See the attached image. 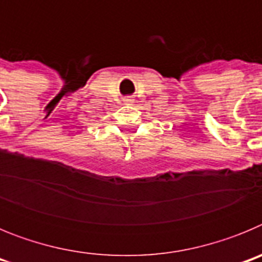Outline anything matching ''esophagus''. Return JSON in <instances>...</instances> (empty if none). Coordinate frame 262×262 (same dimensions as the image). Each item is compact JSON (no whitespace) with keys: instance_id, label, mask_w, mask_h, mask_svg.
Returning a JSON list of instances; mask_svg holds the SVG:
<instances>
[{"instance_id":"esophagus-1","label":"esophagus","mask_w":262,"mask_h":262,"mask_svg":"<svg viewBox=\"0 0 262 262\" xmlns=\"http://www.w3.org/2000/svg\"><path fill=\"white\" fill-rule=\"evenodd\" d=\"M124 102H126L127 105H131V103H134V99L131 98V97H127V98L124 99Z\"/></svg>"}]
</instances>
